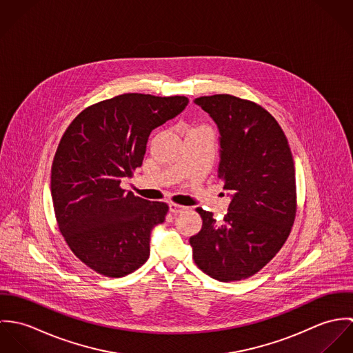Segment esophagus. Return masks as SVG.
Here are the masks:
<instances>
[{
	"label": "esophagus",
	"instance_id": "34e87169",
	"mask_svg": "<svg viewBox=\"0 0 353 353\" xmlns=\"http://www.w3.org/2000/svg\"><path fill=\"white\" fill-rule=\"evenodd\" d=\"M188 208L186 206H183V205H178V203H174V202H171L170 203V210L172 212V213H182V212H185Z\"/></svg>",
	"mask_w": 353,
	"mask_h": 353
}]
</instances>
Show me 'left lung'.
Instances as JSON below:
<instances>
[{"label": "left lung", "instance_id": "left-lung-1", "mask_svg": "<svg viewBox=\"0 0 353 353\" xmlns=\"http://www.w3.org/2000/svg\"><path fill=\"white\" fill-rule=\"evenodd\" d=\"M219 129L217 178L231 199L221 221L197 208L201 231L190 238L197 266L219 281L248 279L285 243L296 212L292 153L277 121L232 95L194 99Z\"/></svg>", "mask_w": 353, "mask_h": 353}]
</instances>
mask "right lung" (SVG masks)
Segmentation results:
<instances>
[{"instance_id": "1", "label": "right lung", "mask_w": 353, "mask_h": 353, "mask_svg": "<svg viewBox=\"0 0 353 353\" xmlns=\"http://www.w3.org/2000/svg\"><path fill=\"white\" fill-rule=\"evenodd\" d=\"M186 97L123 94L83 110L63 133L51 167V199L61 234L74 255L107 277L147 262L164 202L121 189L141 167L153 129L181 114Z\"/></svg>"}]
</instances>
